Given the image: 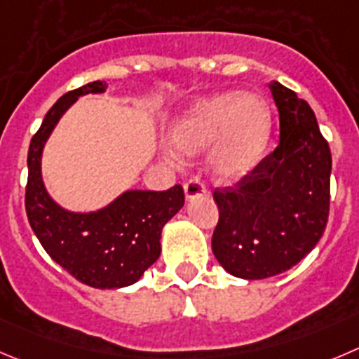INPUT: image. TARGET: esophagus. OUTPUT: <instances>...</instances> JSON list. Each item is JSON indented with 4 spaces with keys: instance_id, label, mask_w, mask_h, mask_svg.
<instances>
[{
    "instance_id": "obj_1",
    "label": "esophagus",
    "mask_w": 359,
    "mask_h": 359,
    "mask_svg": "<svg viewBox=\"0 0 359 359\" xmlns=\"http://www.w3.org/2000/svg\"><path fill=\"white\" fill-rule=\"evenodd\" d=\"M204 192H206V187H204V183L201 182V177L194 176V177H190L189 182L185 183L187 199H192V197L201 196V194H204Z\"/></svg>"
}]
</instances>
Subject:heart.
I'll return each instance as SVG.
<instances>
[{
	"label": "heart",
	"instance_id": "1",
	"mask_svg": "<svg viewBox=\"0 0 359 359\" xmlns=\"http://www.w3.org/2000/svg\"><path fill=\"white\" fill-rule=\"evenodd\" d=\"M271 114L257 95H217L197 102L174 125L170 141L182 153H197L217 142L213 165L220 174L247 169L269 137Z\"/></svg>",
	"mask_w": 359,
	"mask_h": 359
}]
</instances>
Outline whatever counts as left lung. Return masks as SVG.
Masks as SVG:
<instances>
[{
  "instance_id": "obj_1",
  "label": "left lung",
  "mask_w": 359,
  "mask_h": 359,
  "mask_svg": "<svg viewBox=\"0 0 359 359\" xmlns=\"http://www.w3.org/2000/svg\"><path fill=\"white\" fill-rule=\"evenodd\" d=\"M278 146L234 185L213 190L211 248L231 275L269 278L298 264L323 238L330 215L331 151L310 105L280 83Z\"/></svg>"
}]
</instances>
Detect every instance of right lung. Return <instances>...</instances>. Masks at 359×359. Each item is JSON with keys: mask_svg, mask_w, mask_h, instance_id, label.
Instances as JSON below:
<instances>
[{"mask_svg": "<svg viewBox=\"0 0 359 359\" xmlns=\"http://www.w3.org/2000/svg\"><path fill=\"white\" fill-rule=\"evenodd\" d=\"M105 83L72 90L57 98L32 137L28 151L26 215L33 233L54 262L74 278L97 289L126 287L158 259L162 227L185 204L182 185L162 192L130 190L97 213L61 210L47 196L40 174L43 142L65 111L86 93H102Z\"/></svg>", "mask_w": 359, "mask_h": 359, "instance_id": "1", "label": "right lung"}]
</instances>
